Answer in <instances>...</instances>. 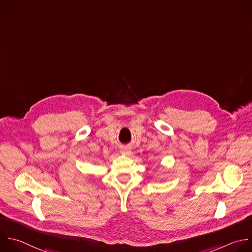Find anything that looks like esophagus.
I'll list each match as a JSON object with an SVG mask.
<instances>
[{
	"label": "esophagus",
	"instance_id": "34e87169",
	"mask_svg": "<svg viewBox=\"0 0 252 252\" xmlns=\"http://www.w3.org/2000/svg\"><path fill=\"white\" fill-rule=\"evenodd\" d=\"M121 152L124 153V154H128V153L130 152V150H129L128 148H126V147H123V148L121 149Z\"/></svg>",
	"mask_w": 252,
	"mask_h": 252
}]
</instances>
